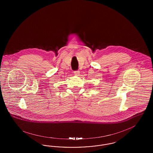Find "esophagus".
<instances>
[{
    "mask_svg": "<svg viewBox=\"0 0 153 153\" xmlns=\"http://www.w3.org/2000/svg\"><path fill=\"white\" fill-rule=\"evenodd\" d=\"M74 73L75 76H79L80 75V72L79 71H74Z\"/></svg>",
    "mask_w": 153,
    "mask_h": 153,
    "instance_id": "1",
    "label": "esophagus"
}]
</instances>
